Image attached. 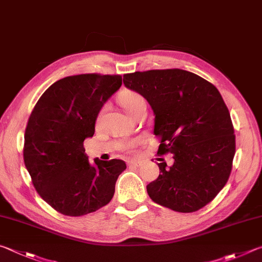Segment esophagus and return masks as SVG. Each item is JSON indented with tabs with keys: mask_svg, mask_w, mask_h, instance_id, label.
Returning a JSON list of instances; mask_svg holds the SVG:
<instances>
[{
	"mask_svg": "<svg viewBox=\"0 0 262 262\" xmlns=\"http://www.w3.org/2000/svg\"><path fill=\"white\" fill-rule=\"evenodd\" d=\"M128 166H135V167H140L141 164H143V161H140V160H131V161L127 162Z\"/></svg>",
	"mask_w": 262,
	"mask_h": 262,
	"instance_id": "obj_1",
	"label": "esophagus"
}]
</instances>
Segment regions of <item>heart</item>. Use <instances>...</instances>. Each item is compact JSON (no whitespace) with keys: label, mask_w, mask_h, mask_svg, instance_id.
Masks as SVG:
<instances>
[{"label":"heart","mask_w":262,"mask_h":262,"mask_svg":"<svg viewBox=\"0 0 262 262\" xmlns=\"http://www.w3.org/2000/svg\"><path fill=\"white\" fill-rule=\"evenodd\" d=\"M119 103L131 117L138 114L141 109L146 108V100L144 96L132 91H126L119 95Z\"/></svg>","instance_id":"heart-1"}]
</instances>
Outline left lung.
I'll use <instances>...</instances> for the list:
<instances>
[{
	"label": "left lung",
	"mask_w": 262,
	"mask_h": 262,
	"mask_svg": "<svg viewBox=\"0 0 262 262\" xmlns=\"http://www.w3.org/2000/svg\"><path fill=\"white\" fill-rule=\"evenodd\" d=\"M123 82L144 96L154 114L158 154H173V164H159L147 185L154 203L181 213L210 203L228 182L235 157L230 114L216 87L181 69L127 73Z\"/></svg>",
	"instance_id": "left-lung-1"
}]
</instances>
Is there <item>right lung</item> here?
Returning <instances> with one entry per match:
<instances>
[{
	"label": "right lung",
	"mask_w": 262,
	"mask_h": 262,
	"mask_svg": "<svg viewBox=\"0 0 262 262\" xmlns=\"http://www.w3.org/2000/svg\"><path fill=\"white\" fill-rule=\"evenodd\" d=\"M122 86V76L78 75L48 87L25 131L24 162L46 203L69 216L93 213L112 200L122 160L90 163L84 140L92 138L103 104Z\"/></svg>",
	"instance_id": "right-lung-1"
}]
</instances>
